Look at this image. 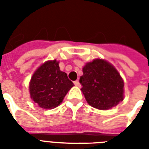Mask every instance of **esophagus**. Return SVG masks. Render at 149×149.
I'll return each mask as SVG.
<instances>
[{"mask_svg": "<svg viewBox=\"0 0 149 149\" xmlns=\"http://www.w3.org/2000/svg\"><path fill=\"white\" fill-rule=\"evenodd\" d=\"M74 84L77 86H79V80H76V81H74Z\"/></svg>", "mask_w": 149, "mask_h": 149, "instance_id": "esophagus-1", "label": "esophagus"}]
</instances>
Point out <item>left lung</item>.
<instances>
[{
	"mask_svg": "<svg viewBox=\"0 0 149 149\" xmlns=\"http://www.w3.org/2000/svg\"><path fill=\"white\" fill-rule=\"evenodd\" d=\"M81 91L91 106L107 110L124 99V82L116 69L103 59H94L83 68Z\"/></svg>",
	"mask_w": 149,
	"mask_h": 149,
	"instance_id": "8db88e82",
	"label": "left lung"
}]
</instances>
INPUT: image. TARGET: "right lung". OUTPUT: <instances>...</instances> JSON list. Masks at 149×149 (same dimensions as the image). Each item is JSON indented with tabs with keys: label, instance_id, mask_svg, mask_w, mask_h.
I'll return each mask as SVG.
<instances>
[{
	"label": "right lung",
	"instance_id": "obj_1",
	"mask_svg": "<svg viewBox=\"0 0 149 149\" xmlns=\"http://www.w3.org/2000/svg\"><path fill=\"white\" fill-rule=\"evenodd\" d=\"M73 83L65 72L59 70L58 62L48 61L41 65L31 77L29 91L31 98L42 108L58 106Z\"/></svg>",
	"mask_w": 149,
	"mask_h": 149
}]
</instances>
